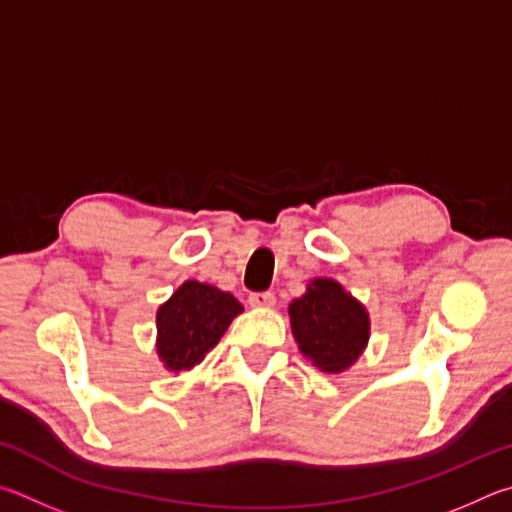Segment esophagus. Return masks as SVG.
Returning <instances> with one entry per match:
<instances>
[{"label":"esophagus","mask_w":512,"mask_h":512,"mask_svg":"<svg viewBox=\"0 0 512 512\" xmlns=\"http://www.w3.org/2000/svg\"><path fill=\"white\" fill-rule=\"evenodd\" d=\"M249 303L251 308H272L276 303V297L272 292H254L249 294Z\"/></svg>","instance_id":"34e87169"}]
</instances>
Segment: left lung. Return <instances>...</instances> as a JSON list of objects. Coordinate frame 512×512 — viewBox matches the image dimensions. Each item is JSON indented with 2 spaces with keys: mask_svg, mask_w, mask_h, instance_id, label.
Masks as SVG:
<instances>
[{
  "mask_svg": "<svg viewBox=\"0 0 512 512\" xmlns=\"http://www.w3.org/2000/svg\"><path fill=\"white\" fill-rule=\"evenodd\" d=\"M292 335L299 351L324 373H342L369 344L371 321L360 301L333 279L310 281L290 303Z\"/></svg>",
  "mask_w": 512,
  "mask_h": 512,
  "instance_id": "left-lung-1",
  "label": "left lung"
}]
</instances>
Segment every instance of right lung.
<instances>
[{
  "label": "right lung",
  "mask_w": 512,
  "mask_h": 512,
  "mask_svg": "<svg viewBox=\"0 0 512 512\" xmlns=\"http://www.w3.org/2000/svg\"><path fill=\"white\" fill-rule=\"evenodd\" d=\"M242 306L209 283L184 281L157 310V355L168 371H188L220 342Z\"/></svg>",
  "instance_id": "1"
}]
</instances>
